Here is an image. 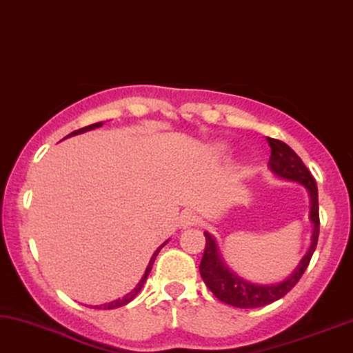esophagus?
I'll list each match as a JSON object with an SVG mask.
<instances>
[{
  "mask_svg": "<svg viewBox=\"0 0 353 353\" xmlns=\"http://www.w3.org/2000/svg\"><path fill=\"white\" fill-rule=\"evenodd\" d=\"M199 223V216H196L194 211H184V213L181 214V225L182 228H192V225H195Z\"/></svg>",
  "mask_w": 353,
  "mask_h": 353,
  "instance_id": "esophagus-1",
  "label": "esophagus"
}]
</instances>
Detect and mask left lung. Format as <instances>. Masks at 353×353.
I'll use <instances>...</instances> for the list:
<instances>
[{
    "instance_id": "8db88e82",
    "label": "left lung",
    "mask_w": 353,
    "mask_h": 353,
    "mask_svg": "<svg viewBox=\"0 0 353 353\" xmlns=\"http://www.w3.org/2000/svg\"><path fill=\"white\" fill-rule=\"evenodd\" d=\"M271 147V158L268 166L281 179H288L305 185L310 194V219L313 223L312 245L305 253L299 266L295 268L292 274L288 279L276 284H253L237 276L231 268L225 265L223 256L219 255L218 245L213 236L205 232V252L200 261V274L205 281L206 288L214 294V297L221 302L232 305L237 308H258L270 305L276 300L283 299L285 294L290 292L295 284L299 283L307 270L310 260H312L314 248L318 243L319 236V206H318V187L314 182L312 172L308 171L299 154L281 140L266 137Z\"/></svg>"
}]
</instances>
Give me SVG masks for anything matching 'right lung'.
<instances>
[{
  "mask_svg": "<svg viewBox=\"0 0 353 353\" xmlns=\"http://www.w3.org/2000/svg\"><path fill=\"white\" fill-rule=\"evenodd\" d=\"M103 125V122H95V124H92V125H87V128H82V129H79V130H74V132H70L68 137H72V135H79V134H83V132H87V130H92V129H97V128H101ZM68 137H64V139H68ZM168 243V241L163 243V245H159L158 248H157V252L153 253V256H152V260H150V263H148V266H147V270H145V274L142 276V279L139 281V284L135 285V288L130 290L129 294H125L124 297L122 299H117V300H112V302H110V303H103V305H95V308H98V310H112V308H119V307H124V305H128L130 300H134L135 299V295H137L139 292H140V289L143 288V284H145V281H147V278H148V274H150V271H152V266H153V263H154V258H157V255L159 253V250H161V248L166 245Z\"/></svg>",
  "mask_w": 353,
  "mask_h": 353,
  "instance_id": "right-lung-1",
  "label": "right lung"
}]
</instances>
